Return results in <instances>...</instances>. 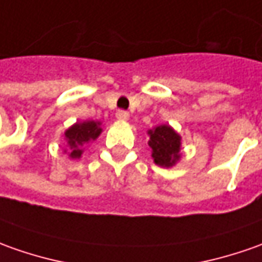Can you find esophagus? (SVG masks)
Here are the masks:
<instances>
[{
    "instance_id": "1",
    "label": "esophagus",
    "mask_w": 262,
    "mask_h": 262,
    "mask_svg": "<svg viewBox=\"0 0 262 262\" xmlns=\"http://www.w3.org/2000/svg\"><path fill=\"white\" fill-rule=\"evenodd\" d=\"M116 117L117 120H120V122H127L129 120V117H130V115L127 113V112H124V110H119L116 113Z\"/></svg>"
}]
</instances>
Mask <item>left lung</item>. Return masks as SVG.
<instances>
[{
	"label": "left lung",
	"mask_w": 262,
	"mask_h": 262,
	"mask_svg": "<svg viewBox=\"0 0 262 262\" xmlns=\"http://www.w3.org/2000/svg\"><path fill=\"white\" fill-rule=\"evenodd\" d=\"M147 145L152 150V159L161 168H172L181 161L182 136L169 126L161 124L147 130Z\"/></svg>",
	"instance_id": "left-lung-1"
}]
</instances>
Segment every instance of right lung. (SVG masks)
Instances as JSON below:
<instances>
[{
  "mask_svg": "<svg viewBox=\"0 0 262 262\" xmlns=\"http://www.w3.org/2000/svg\"><path fill=\"white\" fill-rule=\"evenodd\" d=\"M101 132V122L97 120H84L71 124L64 132V140L67 143L64 154L69 155V159H80L84 152V146L94 142L100 136Z\"/></svg>",
  "mask_w": 262,
  "mask_h": 262,
  "instance_id": "obj_1",
  "label": "right lung"
}]
</instances>
